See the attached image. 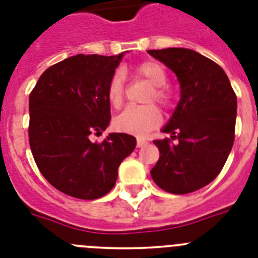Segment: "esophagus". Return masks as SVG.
Listing matches in <instances>:
<instances>
[{"label":"esophagus","mask_w":258,"mask_h":258,"mask_svg":"<svg viewBox=\"0 0 258 258\" xmlns=\"http://www.w3.org/2000/svg\"><path fill=\"white\" fill-rule=\"evenodd\" d=\"M136 145H138V148H143L144 145H147V142H145V140H138Z\"/></svg>","instance_id":"obj_1"}]
</instances>
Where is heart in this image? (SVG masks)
<instances>
[{"mask_svg":"<svg viewBox=\"0 0 258 258\" xmlns=\"http://www.w3.org/2000/svg\"><path fill=\"white\" fill-rule=\"evenodd\" d=\"M135 75L152 84L145 101H157L161 106L169 107L172 102L171 89L166 86L167 73L165 67L156 61H144L135 66ZM126 80L122 71H115L107 83V100L114 107H120L124 100ZM162 114L153 104L143 106H130L115 118V128L120 132L144 138L160 126Z\"/></svg>","mask_w":258,"mask_h":258,"instance_id":"heart-1","label":"heart"}]
</instances>
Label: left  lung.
<instances>
[{
	"label": "left lung",
	"instance_id": "1",
	"mask_svg": "<svg viewBox=\"0 0 258 258\" xmlns=\"http://www.w3.org/2000/svg\"><path fill=\"white\" fill-rule=\"evenodd\" d=\"M174 71L180 100L162 132L170 139L154 140L160 158L151 175L163 191L184 195L217 178L235 139L236 95L222 67L184 48L148 50Z\"/></svg>",
	"mask_w": 258,
	"mask_h": 258
}]
</instances>
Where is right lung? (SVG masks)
Masks as SVG:
<instances>
[{"mask_svg":"<svg viewBox=\"0 0 258 258\" xmlns=\"http://www.w3.org/2000/svg\"><path fill=\"white\" fill-rule=\"evenodd\" d=\"M124 53L78 54L46 69L30 95V147L44 178L58 191L82 200L105 196L118 167L136 147L128 134H101L110 123L107 83Z\"/></svg>","mask_w":258,"mask_h":258,"instance_id":"1","label":"right lung"}]
</instances>
